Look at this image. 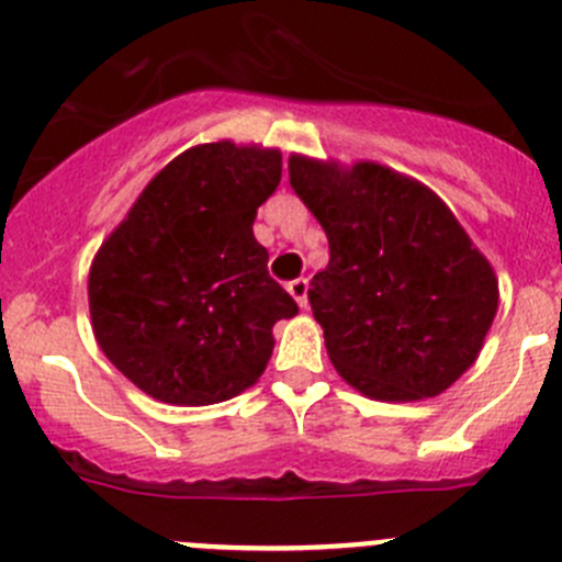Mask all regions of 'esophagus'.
Here are the masks:
<instances>
[{
  "label": "esophagus",
  "instance_id": "34e87169",
  "mask_svg": "<svg viewBox=\"0 0 562 562\" xmlns=\"http://www.w3.org/2000/svg\"><path fill=\"white\" fill-rule=\"evenodd\" d=\"M307 291H310V282L304 280V277H299V280L288 282V293H291V296L296 299V304L302 310H307Z\"/></svg>",
  "mask_w": 562,
  "mask_h": 562
}]
</instances>
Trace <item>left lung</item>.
Instances as JSON below:
<instances>
[{
  "mask_svg": "<svg viewBox=\"0 0 562 562\" xmlns=\"http://www.w3.org/2000/svg\"><path fill=\"white\" fill-rule=\"evenodd\" d=\"M328 239L310 304L334 370L383 402L438 396L468 370L497 313V277L451 209L378 162H288Z\"/></svg>",
  "mask_w": 562,
  "mask_h": 562,
  "instance_id": "8db88e82",
  "label": "left lung"
}]
</instances>
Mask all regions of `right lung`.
I'll use <instances>...</instances> for the list:
<instances>
[{
  "label": "right lung",
  "instance_id": "obj_1",
  "mask_svg": "<svg viewBox=\"0 0 562 562\" xmlns=\"http://www.w3.org/2000/svg\"><path fill=\"white\" fill-rule=\"evenodd\" d=\"M282 155L231 140L181 151L146 184L89 269L100 350L168 405H214L252 386L271 328L299 313L252 236Z\"/></svg>",
  "mask_w": 562,
  "mask_h": 562
}]
</instances>
